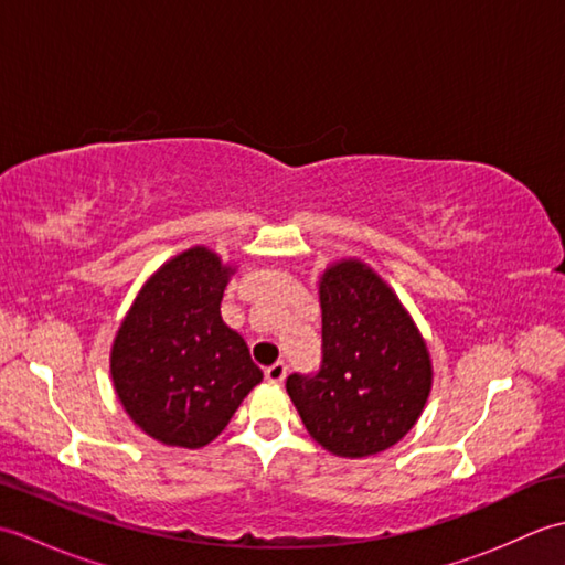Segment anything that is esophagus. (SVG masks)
Wrapping results in <instances>:
<instances>
[{
    "label": "esophagus",
    "mask_w": 565,
    "mask_h": 565,
    "mask_svg": "<svg viewBox=\"0 0 565 565\" xmlns=\"http://www.w3.org/2000/svg\"><path fill=\"white\" fill-rule=\"evenodd\" d=\"M264 374H267L269 383H281L286 379V364L284 362H276L267 371H264Z\"/></svg>",
    "instance_id": "1"
}]
</instances>
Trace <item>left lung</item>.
<instances>
[{"instance_id":"1","label":"left lung","mask_w":565,"mask_h":565,"mask_svg":"<svg viewBox=\"0 0 565 565\" xmlns=\"http://www.w3.org/2000/svg\"><path fill=\"white\" fill-rule=\"evenodd\" d=\"M322 366L289 376L308 435L342 459L386 451L415 427L431 391V356L398 294L369 267L332 262L318 284Z\"/></svg>"}]
</instances>
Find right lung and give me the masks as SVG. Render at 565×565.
Here are the masks:
<instances>
[{
	"mask_svg": "<svg viewBox=\"0 0 565 565\" xmlns=\"http://www.w3.org/2000/svg\"><path fill=\"white\" fill-rule=\"evenodd\" d=\"M233 274L206 245L179 252L148 276L116 330V398L167 447H206L264 379L243 334L221 318Z\"/></svg>",
	"mask_w": 565,
	"mask_h": 565,
	"instance_id": "obj_1",
	"label": "right lung"
}]
</instances>
